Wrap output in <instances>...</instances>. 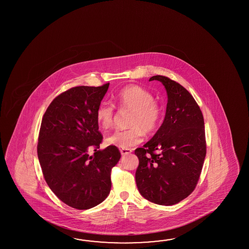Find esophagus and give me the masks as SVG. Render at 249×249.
<instances>
[{"label": "esophagus", "mask_w": 249, "mask_h": 249, "mask_svg": "<svg viewBox=\"0 0 249 249\" xmlns=\"http://www.w3.org/2000/svg\"><path fill=\"white\" fill-rule=\"evenodd\" d=\"M120 152H121L122 156H126V155L132 153V149H129V148H121Z\"/></svg>", "instance_id": "esophagus-1"}]
</instances>
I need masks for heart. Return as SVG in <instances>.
<instances>
[{
	"instance_id": "obj_1",
	"label": "heart",
	"mask_w": 249,
	"mask_h": 249,
	"mask_svg": "<svg viewBox=\"0 0 249 249\" xmlns=\"http://www.w3.org/2000/svg\"><path fill=\"white\" fill-rule=\"evenodd\" d=\"M117 106L123 111H131L129 126L116 131L106 138V143L119 148H130L142 142L145 132L153 134L158 130L161 118V108L154 101L149 91L138 85H128L116 94ZM96 119L102 129H108L115 119V107L102 101L96 110Z\"/></svg>"
}]
</instances>
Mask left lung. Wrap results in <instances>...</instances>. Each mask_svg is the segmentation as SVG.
<instances>
[{
    "mask_svg": "<svg viewBox=\"0 0 249 249\" xmlns=\"http://www.w3.org/2000/svg\"><path fill=\"white\" fill-rule=\"evenodd\" d=\"M167 93L164 122L151 140L135 150V180L141 195L161 206L181 201L194 191L207 153L201 110L183 86L163 75Z\"/></svg>",
    "mask_w": 249,
    "mask_h": 249,
    "instance_id": "1",
    "label": "left lung"
}]
</instances>
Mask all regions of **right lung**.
<instances>
[{"instance_id":"1","label":"right lung","mask_w":249,"mask_h":249,"mask_svg":"<svg viewBox=\"0 0 249 249\" xmlns=\"http://www.w3.org/2000/svg\"><path fill=\"white\" fill-rule=\"evenodd\" d=\"M109 84L77 86L56 97L42 117L37 155L48 186L75 209L94 207L111 189L110 173L121 154L115 146L99 149L96 110ZM90 150L96 152L89 155Z\"/></svg>"}]
</instances>
